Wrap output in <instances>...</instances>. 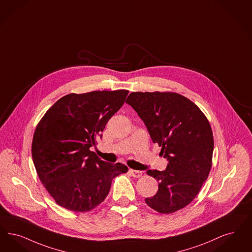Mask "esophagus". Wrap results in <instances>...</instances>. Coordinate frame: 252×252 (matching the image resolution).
Instances as JSON below:
<instances>
[{"mask_svg": "<svg viewBox=\"0 0 252 252\" xmlns=\"http://www.w3.org/2000/svg\"><path fill=\"white\" fill-rule=\"evenodd\" d=\"M129 172H130V174L133 177H136V178H140V177H141V175H142V171H141L129 170Z\"/></svg>", "mask_w": 252, "mask_h": 252, "instance_id": "34e87169", "label": "esophagus"}]
</instances>
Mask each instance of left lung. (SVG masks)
I'll list each match as a JSON object with an SVG mask.
<instances>
[{"label": "left lung", "mask_w": 252, "mask_h": 252, "mask_svg": "<svg viewBox=\"0 0 252 252\" xmlns=\"http://www.w3.org/2000/svg\"><path fill=\"white\" fill-rule=\"evenodd\" d=\"M126 103L137 111L169 161L165 171L146 172L158 182V190L145 202L160 214L178 211L195 199L211 170L209 121L196 104L177 93L133 92Z\"/></svg>", "instance_id": "obj_1"}]
</instances>
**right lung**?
I'll list each match as a JSON object with an SVG mask.
<instances>
[{
  "label": "right lung",
  "instance_id": "right-lung-1",
  "mask_svg": "<svg viewBox=\"0 0 252 252\" xmlns=\"http://www.w3.org/2000/svg\"><path fill=\"white\" fill-rule=\"evenodd\" d=\"M127 90L69 94L44 114L33 134L32 157L37 175L53 200L74 212H89L104 201L121 163L103 161L90 150L106 124L120 110Z\"/></svg>",
  "mask_w": 252,
  "mask_h": 252
}]
</instances>
